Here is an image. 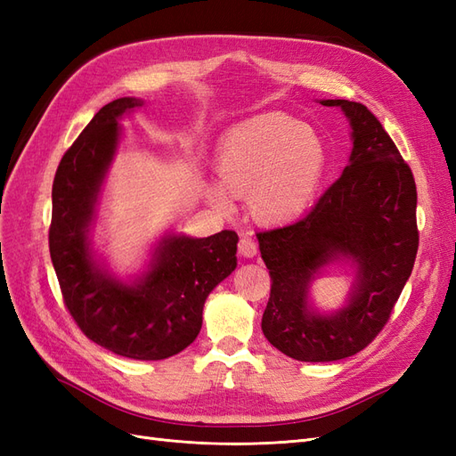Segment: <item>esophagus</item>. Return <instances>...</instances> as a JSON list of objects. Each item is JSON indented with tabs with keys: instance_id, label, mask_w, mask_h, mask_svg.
Returning a JSON list of instances; mask_svg holds the SVG:
<instances>
[{
	"instance_id": "1",
	"label": "esophagus",
	"mask_w": 456,
	"mask_h": 456,
	"mask_svg": "<svg viewBox=\"0 0 456 456\" xmlns=\"http://www.w3.org/2000/svg\"><path fill=\"white\" fill-rule=\"evenodd\" d=\"M238 249H240V255L245 256V258H253V256L258 253V247H256L255 240H253V238H247V236H243V238L240 240Z\"/></svg>"
}]
</instances>
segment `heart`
Returning a JSON list of instances; mask_svg holds the SVG:
<instances>
[{
    "instance_id": "1",
    "label": "heart",
    "mask_w": 456,
    "mask_h": 456,
    "mask_svg": "<svg viewBox=\"0 0 456 456\" xmlns=\"http://www.w3.org/2000/svg\"><path fill=\"white\" fill-rule=\"evenodd\" d=\"M325 167L327 150L312 127L287 114H260L220 139L215 156L220 186L207 188V198L228 211V191L249 201L256 223L283 224L308 209Z\"/></svg>"
}]
</instances>
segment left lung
I'll list each match as a JSON object with an SVG mask.
<instances>
[{
    "label": "left lung",
    "mask_w": 456,
    "mask_h": 456,
    "mask_svg": "<svg viewBox=\"0 0 456 456\" xmlns=\"http://www.w3.org/2000/svg\"><path fill=\"white\" fill-rule=\"evenodd\" d=\"M338 106L352 127V151L338 181L298 223L258 232L272 289L262 333L298 362H337L362 352L388 322L419 249L415 178L367 106ZM335 261L354 268L349 300L325 314L309 300L311 281Z\"/></svg>",
    "instance_id": "1"
}]
</instances>
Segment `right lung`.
<instances>
[{
  "instance_id": "1",
  "label": "right lung",
  "mask_w": 456,
  "mask_h": 456,
  "mask_svg": "<svg viewBox=\"0 0 456 456\" xmlns=\"http://www.w3.org/2000/svg\"><path fill=\"white\" fill-rule=\"evenodd\" d=\"M142 104L134 96L108 102L62 156L53 183L49 251L64 305L86 337L118 355L158 362L196 340L207 297L238 266V233H165L146 270L129 281L96 258L91 238L121 139L119 119Z\"/></svg>"
}]
</instances>
